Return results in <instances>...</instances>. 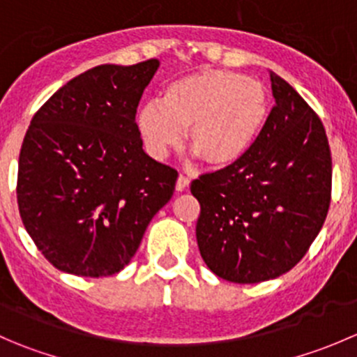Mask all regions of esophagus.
<instances>
[{
  "label": "esophagus",
  "instance_id": "1",
  "mask_svg": "<svg viewBox=\"0 0 357 357\" xmlns=\"http://www.w3.org/2000/svg\"><path fill=\"white\" fill-rule=\"evenodd\" d=\"M188 185H190V179L181 174L178 178V181H176V192H185V190L188 188Z\"/></svg>",
  "mask_w": 357,
  "mask_h": 357
}]
</instances>
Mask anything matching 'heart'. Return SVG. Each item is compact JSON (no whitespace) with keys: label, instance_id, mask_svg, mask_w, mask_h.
Here are the masks:
<instances>
[{"label":"heart","instance_id":"b5f03b06","mask_svg":"<svg viewBox=\"0 0 357 357\" xmlns=\"http://www.w3.org/2000/svg\"><path fill=\"white\" fill-rule=\"evenodd\" d=\"M268 115L269 93L262 82L229 70H202L165 86L162 105H142L135 122L150 155L164 157L186 129L192 152L221 169L252 149Z\"/></svg>","mask_w":357,"mask_h":357}]
</instances>
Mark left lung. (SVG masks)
<instances>
[{
  "label": "left lung",
  "mask_w": 357,
  "mask_h": 357,
  "mask_svg": "<svg viewBox=\"0 0 357 357\" xmlns=\"http://www.w3.org/2000/svg\"><path fill=\"white\" fill-rule=\"evenodd\" d=\"M276 105L235 164L192 181L197 243L219 278L259 283L290 271L323 228L332 200V153L323 122L269 72Z\"/></svg>",
  "instance_id": "1"
}]
</instances>
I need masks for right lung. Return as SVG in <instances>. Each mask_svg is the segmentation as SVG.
I'll return each instance as SVG.
<instances>
[{
    "label": "right lung",
    "mask_w": 357,
    "mask_h": 357,
    "mask_svg": "<svg viewBox=\"0 0 357 357\" xmlns=\"http://www.w3.org/2000/svg\"><path fill=\"white\" fill-rule=\"evenodd\" d=\"M157 59L93 67L32 117L20 149L17 202L41 254L63 273L110 276L129 264L178 172L149 157L136 109Z\"/></svg>",
    "instance_id": "right-lung-1"
}]
</instances>
